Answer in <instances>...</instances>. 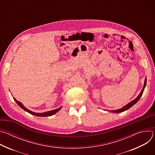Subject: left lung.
Returning a JSON list of instances; mask_svg holds the SVG:
<instances>
[{"mask_svg":"<svg viewBox=\"0 0 155 155\" xmlns=\"http://www.w3.org/2000/svg\"><path fill=\"white\" fill-rule=\"evenodd\" d=\"M146 83H147V78L145 77V81H144V84H143V88H142V90L141 92H140V94H139V96H138L134 100L132 101L131 102H129L127 104H126V105H124V106L122 108H119V109H118V110H111V112H113V113H117V114H118V113H121V112H124V111H126V110H127V109H129V108H130L132 106H133L135 104H136V103L139 101V100L140 99V97L142 96V94H143V92L145 87V86H146Z\"/></svg>","mask_w":155,"mask_h":155,"instance_id":"obj_1","label":"left lung"}]
</instances>
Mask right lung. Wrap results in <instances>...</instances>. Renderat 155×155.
I'll return each instance as SVG.
<instances>
[{
	"instance_id": "right-lung-1",
	"label": "right lung",
	"mask_w": 155,
	"mask_h": 155,
	"mask_svg": "<svg viewBox=\"0 0 155 155\" xmlns=\"http://www.w3.org/2000/svg\"><path fill=\"white\" fill-rule=\"evenodd\" d=\"M15 101L16 102V104L25 110L26 112L29 113L31 115H35L36 117H50V116H51V115H53L54 114H55L56 113H57L58 112H59V110L61 109L62 107H60L59 108H57V109H55V110H51V111H48V112H43V113H35V112H34L32 111H31V110H29L28 108H27L26 107H25L23 104H22L21 102L18 101L15 97H13Z\"/></svg>"
}]
</instances>
